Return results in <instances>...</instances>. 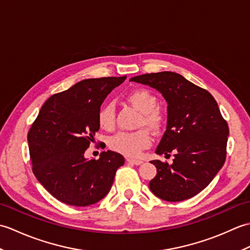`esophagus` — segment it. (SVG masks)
<instances>
[{"label":"esophagus","instance_id":"34e87169","mask_svg":"<svg viewBox=\"0 0 250 250\" xmlns=\"http://www.w3.org/2000/svg\"><path fill=\"white\" fill-rule=\"evenodd\" d=\"M126 161L131 164H134V166H141L143 163L142 160H135V159H126Z\"/></svg>","mask_w":250,"mask_h":250}]
</instances>
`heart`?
Instances as JSON below:
<instances>
[{"label": "heart", "instance_id": "1", "mask_svg": "<svg viewBox=\"0 0 250 250\" xmlns=\"http://www.w3.org/2000/svg\"><path fill=\"white\" fill-rule=\"evenodd\" d=\"M128 100L142 113L139 126H147L155 133L162 130L166 117L157 107L159 101L156 94L147 89H136L128 95ZM98 124L101 129L113 131L116 128V114L113 104H106L98 113ZM151 145V136L146 129L134 132H118L108 139L111 150L130 158H135Z\"/></svg>", "mask_w": 250, "mask_h": 250}]
</instances>
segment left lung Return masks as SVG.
I'll return each mask as SVG.
<instances>
[{
	"label": "left lung",
	"instance_id": "8db88e82",
	"mask_svg": "<svg viewBox=\"0 0 250 250\" xmlns=\"http://www.w3.org/2000/svg\"><path fill=\"white\" fill-rule=\"evenodd\" d=\"M130 81L148 84L160 91L167 102V125L158 155L173 163L151 161L157 167L149 188L167 202L188 200L200 193L224 166L229 126L218 104L207 90L174 72L150 73Z\"/></svg>",
	"mask_w": 250,
	"mask_h": 250
}]
</instances>
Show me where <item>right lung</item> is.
<instances>
[{
    "mask_svg": "<svg viewBox=\"0 0 250 250\" xmlns=\"http://www.w3.org/2000/svg\"><path fill=\"white\" fill-rule=\"evenodd\" d=\"M126 76L90 78L56 93L42 106L28 132L30 160L37 180L62 203L88 206L109 192L125 158L103 151L100 159L83 157L93 142L98 113L111 90Z\"/></svg>",
    "mask_w": 250,
    "mask_h": 250,
    "instance_id": "right-lung-1",
    "label": "right lung"
}]
</instances>
